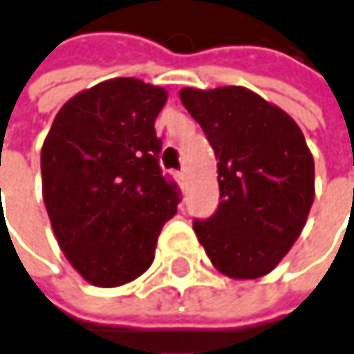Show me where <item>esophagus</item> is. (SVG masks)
<instances>
[{
    "instance_id": "obj_1",
    "label": "esophagus",
    "mask_w": 354,
    "mask_h": 354,
    "mask_svg": "<svg viewBox=\"0 0 354 354\" xmlns=\"http://www.w3.org/2000/svg\"><path fill=\"white\" fill-rule=\"evenodd\" d=\"M186 172H180V174H178V182H180V184H182V186H184V184H186Z\"/></svg>"
}]
</instances>
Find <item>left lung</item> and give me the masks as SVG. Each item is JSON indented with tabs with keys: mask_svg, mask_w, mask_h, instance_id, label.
I'll return each instance as SVG.
<instances>
[{
	"mask_svg": "<svg viewBox=\"0 0 354 354\" xmlns=\"http://www.w3.org/2000/svg\"><path fill=\"white\" fill-rule=\"evenodd\" d=\"M216 156L221 205L194 233L212 266L233 279L275 270L314 203V158L298 123L245 86L180 91Z\"/></svg>",
	"mask_w": 354,
	"mask_h": 354,
	"instance_id": "left-lung-1",
	"label": "left lung"
}]
</instances>
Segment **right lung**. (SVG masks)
Returning <instances> with one entry per match:
<instances>
[{
  "mask_svg": "<svg viewBox=\"0 0 354 354\" xmlns=\"http://www.w3.org/2000/svg\"><path fill=\"white\" fill-rule=\"evenodd\" d=\"M168 91L119 77L77 93L42 145V196L54 237L84 281L117 288L153 261L176 188L162 176L156 117Z\"/></svg>",
  "mask_w": 354,
  "mask_h": 354,
  "instance_id": "1",
  "label": "right lung"
}]
</instances>
